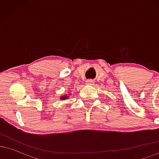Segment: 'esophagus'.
Returning <instances> with one entry per match:
<instances>
[{"instance_id": "1", "label": "esophagus", "mask_w": 159, "mask_h": 159, "mask_svg": "<svg viewBox=\"0 0 159 159\" xmlns=\"http://www.w3.org/2000/svg\"><path fill=\"white\" fill-rule=\"evenodd\" d=\"M87 83L89 84H92L93 83H94V81H93V80H87Z\"/></svg>"}]
</instances>
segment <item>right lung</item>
Here are the masks:
<instances>
[{"instance_id": "obj_1", "label": "right lung", "mask_w": 159, "mask_h": 159, "mask_svg": "<svg viewBox=\"0 0 159 159\" xmlns=\"http://www.w3.org/2000/svg\"><path fill=\"white\" fill-rule=\"evenodd\" d=\"M68 98V96H63V97H62V99H65V98Z\"/></svg>"}]
</instances>
